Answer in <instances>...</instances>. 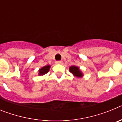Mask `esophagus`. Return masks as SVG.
Instances as JSON below:
<instances>
[{
	"label": "esophagus",
	"mask_w": 122,
	"mask_h": 122,
	"mask_svg": "<svg viewBox=\"0 0 122 122\" xmlns=\"http://www.w3.org/2000/svg\"><path fill=\"white\" fill-rule=\"evenodd\" d=\"M56 63V64H62V63H63V62H62V61H57Z\"/></svg>",
	"instance_id": "obj_1"
}]
</instances>
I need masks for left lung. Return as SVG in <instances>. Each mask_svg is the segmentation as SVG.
<instances>
[{
    "label": "left lung",
    "mask_w": 122,
    "mask_h": 122,
    "mask_svg": "<svg viewBox=\"0 0 122 122\" xmlns=\"http://www.w3.org/2000/svg\"><path fill=\"white\" fill-rule=\"evenodd\" d=\"M69 71H70V72L75 77H77V78L82 77L83 76H84V74H83L82 72L81 71V70H80L79 67H78V66H75V65L71 66L69 68Z\"/></svg>",
    "instance_id": "1"
}]
</instances>
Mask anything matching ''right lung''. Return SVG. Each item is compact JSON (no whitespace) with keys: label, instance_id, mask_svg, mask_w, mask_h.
Listing matches in <instances>:
<instances>
[{"label":"right lung","instance_id":"1","mask_svg":"<svg viewBox=\"0 0 122 122\" xmlns=\"http://www.w3.org/2000/svg\"><path fill=\"white\" fill-rule=\"evenodd\" d=\"M50 65H46V66H43L42 68H41L38 70V76H43L45 74L48 73L49 70H50Z\"/></svg>","mask_w":122,"mask_h":122}]
</instances>
